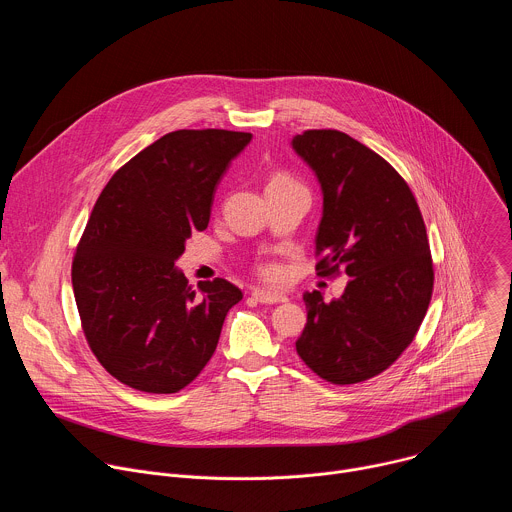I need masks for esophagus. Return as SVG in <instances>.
Masks as SVG:
<instances>
[{
  "instance_id": "1",
  "label": "esophagus",
  "mask_w": 512,
  "mask_h": 512,
  "mask_svg": "<svg viewBox=\"0 0 512 512\" xmlns=\"http://www.w3.org/2000/svg\"><path fill=\"white\" fill-rule=\"evenodd\" d=\"M251 296L259 304H281V302H287V298L283 294H275V291H267V289H255Z\"/></svg>"
}]
</instances>
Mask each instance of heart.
Wrapping results in <instances>:
<instances>
[{
  "label": "heart",
  "mask_w": 512,
  "mask_h": 512,
  "mask_svg": "<svg viewBox=\"0 0 512 512\" xmlns=\"http://www.w3.org/2000/svg\"><path fill=\"white\" fill-rule=\"evenodd\" d=\"M279 186H300V184H298L294 178H289L287 174H275V176L269 180V186H267V188H279ZM261 271H263V275L269 277V279L277 277V273H279V269H277L275 265H265Z\"/></svg>",
  "instance_id": "b5f03b06"
}]
</instances>
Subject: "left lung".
<instances>
[{"label":"left lung","mask_w":512,"mask_h":512,"mask_svg":"<svg viewBox=\"0 0 512 512\" xmlns=\"http://www.w3.org/2000/svg\"><path fill=\"white\" fill-rule=\"evenodd\" d=\"M291 148L314 170L322 196L318 275L344 269L338 300L306 291L308 322L296 350L334 385L377 377L413 342L433 291L423 216L407 182L367 145L336 129H310Z\"/></svg>","instance_id":"left-lung-1"}]
</instances>
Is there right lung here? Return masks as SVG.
Here are the masks:
<instances>
[{
    "instance_id": "right-lung-1",
    "label": "right lung",
    "mask_w": 512,
    "mask_h": 512,
    "mask_svg": "<svg viewBox=\"0 0 512 512\" xmlns=\"http://www.w3.org/2000/svg\"><path fill=\"white\" fill-rule=\"evenodd\" d=\"M251 133L180 129L119 168L103 188L72 261L87 342L105 371L143 393L190 385L243 300L227 279L188 285L176 267L208 227L218 182Z\"/></svg>"
}]
</instances>
